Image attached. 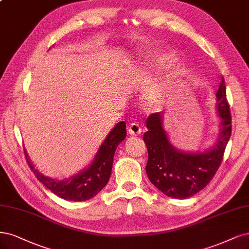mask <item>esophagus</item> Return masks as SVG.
I'll use <instances>...</instances> for the list:
<instances>
[{
    "instance_id": "esophagus-1",
    "label": "esophagus",
    "mask_w": 249,
    "mask_h": 249,
    "mask_svg": "<svg viewBox=\"0 0 249 249\" xmlns=\"http://www.w3.org/2000/svg\"><path fill=\"white\" fill-rule=\"evenodd\" d=\"M127 132H128V134L137 136V135L141 134L142 131H141V127H140V125L138 124H137V123H132L131 124H128V126H127Z\"/></svg>"
}]
</instances>
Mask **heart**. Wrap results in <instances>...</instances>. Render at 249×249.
Masks as SVG:
<instances>
[{
	"mask_svg": "<svg viewBox=\"0 0 249 249\" xmlns=\"http://www.w3.org/2000/svg\"><path fill=\"white\" fill-rule=\"evenodd\" d=\"M172 64H174V57L172 55L168 54V53H160V54L153 56L151 59H149V62L147 64V68L151 71V70L160 69V68H162V67H168ZM177 75L178 74H175L173 77H177ZM147 102L150 105L157 104L158 96L154 92L149 91L147 93Z\"/></svg>",
	"mask_w": 249,
	"mask_h": 249,
	"instance_id": "1",
	"label": "heart"
}]
</instances>
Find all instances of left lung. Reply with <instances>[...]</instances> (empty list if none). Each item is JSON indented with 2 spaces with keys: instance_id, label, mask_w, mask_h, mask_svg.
<instances>
[{
  "instance_id": "8db88e82",
  "label": "left lung",
  "mask_w": 249,
  "mask_h": 249,
  "mask_svg": "<svg viewBox=\"0 0 249 249\" xmlns=\"http://www.w3.org/2000/svg\"><path fill=\"white\" fill-rule=\"evenodd\" d=\"M216 99L220 116L219 138L210 150L203 153L181 152L169 142L162 125V112L152 113L146 119L148 131L143 136L148 151L146 173L150 182L171 198L186 199L203 190L221 164L232 134V118L224 77Z\"/></svg>"
}]
</instances>
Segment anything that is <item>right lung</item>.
<instances>
[{
  "instance_id": "add662e5",
  "label": "right lung",
  "mask_w": 249,
  "mask_h": 249,
  "mask_svg": "<svg viewBox=\"0 0 249 249\" xmlns=\"http://www.w3.org/2000/svg\"><path fill=\"white\" fill-rule=\"evenodd\" d=\"M125 123H118L101 145L92 164L83 172L67 180L51 179L42 175L31 164L27 154L25 160L39 181L59 198L68 201H87L93 198L107 184L112 170L115 149L125 139Z\"/></svg>"
}]
</instances>
